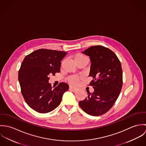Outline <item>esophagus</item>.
Wrapping results in <instances>:
<instances>
[{"instance_id":"obj_1","label":"esophagus","mask_w":146,"mask_h":146,"mask_svg":"<svg viewBox=\"0 0 146 146\" xmlns=\"http://www.w3.org/2000/svg\"><path fill=\"white\" fill-rule=\"evenodd\" d=\"M70 89L73 90V91H76L77 90V88L74 86L72 85H70Z\"/></svg>"}]
</instances>
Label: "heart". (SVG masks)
<instances>
[{
    "label": "heart",
    "instance_id": "1",
    "mask_svg": "<svg viewBox=\"0 0 146 146\" xmlns=\"http://www.w3.org/2000/svg\"><path fill=\"white\" fill-rule=\"evenodd\" d=\"M74 60H75V62H76L78 61H81V60H83L87 59L86 57L84 55H83V54H81V53H77V54H76L74 56ZM80 79V76H75H75H71L69 77L68 81L71 83L76 84L79 83Z\"/></svg>",
    "mask_w": 146,
    "mask_h": 146
}]
</instances>
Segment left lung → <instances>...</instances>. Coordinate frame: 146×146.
I'll list each match as a JSON object with an SVG mask.
<instances>
[{"mask_svg": "<svg viewBox=\"0 0 146 146\" xmlns=\"http://www.w3.org/2000/svg\"><path fill=\"white\" fill-rule=\"evenodd\" d=\"M91 62L89 84L94 88L92 93L79 102L86 113L94 116L108 111L117 100L123 85L121 64L117 56L110 49L101 45L92 46L84 52Z\"/></svg>", "mask_w": 146, "mask_h": 146, "instance_id": "left-lung-1", "label": "left lung"}]
</instances>
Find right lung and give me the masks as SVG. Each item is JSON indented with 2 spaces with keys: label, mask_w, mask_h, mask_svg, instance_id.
<instances>
[{
  "label": "right lung",
  "mask_w": 146,
  "mask_h": 146,
  "mask_svg": "<svg viewBox=\"0 0 146 146\" xmlns=\"http://www.w3.org/2000/svg\"><path fill=\"white\" fill-rule=\"evenodd\" d=\"M67 53L40 49L25 57L19 71V81L23 98L32 109L45 113L61 104L63 93L68 90L67 83H60L53 88L49 76L60 72L61 61Z\"/></svg>",
  "instance_id": "obj_1"
}]
</instances>
